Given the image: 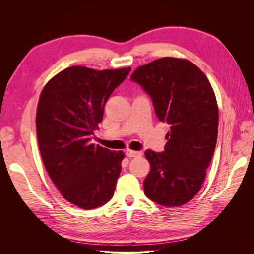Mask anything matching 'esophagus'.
Instances as JSON below:
<instances>
[{"instance_id": "esophagus-1", "label": "esophagus", "mask_w": 254, "mask_h": 254, "mask_svg": "<svg viewBox=\"0 0 254 254\" xmlns=\"http://www.w3.org/2000/svg\"><path fill=\"white\" fill-rule=\"evenodd\" d=\"M125 155L128 157V158H134V157H140L142 156V151H134V150H126Z\"/></svg>"}]
</instances>
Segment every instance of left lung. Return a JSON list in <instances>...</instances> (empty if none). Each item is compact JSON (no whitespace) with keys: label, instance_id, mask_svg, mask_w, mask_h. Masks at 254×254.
Segmentation results:
<instances>
[{"label":"left lung","instance_id":"8db88e82","mask_svg":"<svg viewBox=\"0 0 254 254\" xmlns=\"http://www.w3.org/2000/svg\"><path fill=\"white\" fill-rule=\"evenodd\" d=\"M161 122L170 125L162 152L145 151L150 172L144 194L164 206H179L200 190L218 133V107L204 73L190 61L160 58L132 73Z\"/></svg>","mask_w":254,"mask_h":254}]
</instances>
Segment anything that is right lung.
<instances>
[{
    "mask_svg": "<svg viewBox=\"0 0 254 254\" xmlns=\"http://www.w3.org/2000/svg\"><path fill=\"white\" fill-rule=\"evenodd\" d=\"M130 70L71 66L54 76L40 94L36 128L43 164L65 200L83 210L104 205L114 194L124 152L91 140L105 104Z\"/></svg>",
    "mask_w": 254,
    "mask_h": 254,
    "instance_id": "right-lung-1",
    "label": "right lung"
}]
</instances>
